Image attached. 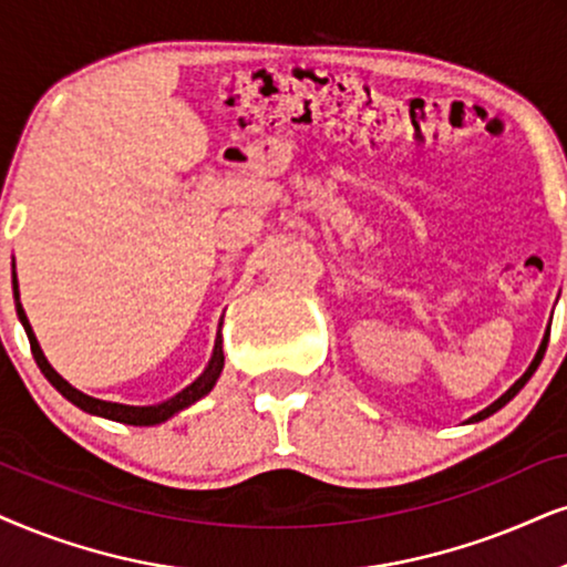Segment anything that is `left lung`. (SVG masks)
Wrapping results in <instances>:
<instances>
[{"label": "left lung", "instance_id": "8db88e82", "mask_svg": "<svg viewBox=\"0 0 567 567\" xmlns=\"http://www.w3.org/2000/svg\"><path fill=\"white\" fill-rule=\"evenodd\" d=\"M544 350H547V340H542V346H539V350H536V355H534L532 367H528V369H526V374H523V377L518 379V382H515V384L511 386V390H507V392H505V395H503V398H497V400H494V403H492L489 408H484V411H478L476 415H471V419H468V424H476V421H484V419H489V415H492V413H497V411H499V408H503V405H507V403H511V400H513L515 395H518V392L523 390V384H526V382H528V379H532V377H534V371H536V369H539V363H542V358H544Z\"/></svg>", "mask_w": 567, "mask_h": 567}]
</instances>
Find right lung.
Masks as SVG:
<instances>
[{
    "label": "right lung",
    "instance_id": "right-lung-1",
    "mask_svg": "<svg viewBox=\"0 0 567 567\" xmlns=\"http://www.w3.org/2000/svg\"><path fill=\"white\" fill-rule=\"evenodd\" d=\"M12 296H16L18 319H20V324H23V329H25L28 342H31L33 358H35V363H39L41 374H44L49 382H52V386H54L56 392H60L62 398H68L70 403L78 405V408H81V411L91 413V415H102V419L120 421V424H131V426H156V424H164V421L172 419V415H177L181 411H185V408H190L193 403H198L200 398L209 395V392L214 390V384H217L221 369H225V350H221V329H219L217 340H214V350H212L209 363H206V369L200 371L198 379H193V382L185 386V390L177 392V395H172L169 400H162V403H156V405H125V403H110V400L91 398V395H85V392L75 390V386L70 384L68 379L56 374L52 363L47 361L44 350H41L39 340H35V334H33L31 321H28V317H25L23 303H20L18 277L12 279ZM219 327H221V321H219Z\"/></svg>",
    "mask_w": 567,
    "mask_h": 567
}]
</instances>
